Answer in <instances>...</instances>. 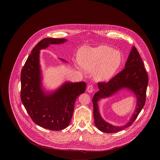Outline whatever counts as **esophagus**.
Returning a JSON list of instances; mask_svg holds the SVG:
<instances>
[{
  "label": "esophagus",
  "instance_id": "1",
  "mask_svg": "<svg viewBox=\"0 0 160 160\" xmlns=\"http://www.w3.org/2000/svg\"><path fill=\"white\" fill-rule=\"evenodd\" d=\"M93 91V86L91 84H89L88 86L87 87V91L89 93H91Z\"/></svg>",
  "mask_w": 160,
  "mask_h": 160
}]
</instances>
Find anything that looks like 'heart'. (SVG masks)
Segmentation results:
<instances>
[{"mask_svg": "<svg viewBox=\"0 0 160 160\" xmlns=\"http://www.w3.org/2000/svg\"><path fill=\"white\" fill-rule=\"evenodd\" d=\"M122 62L121 53L112 48L101 46L82 50L79 63L82 68L93 72V78L98 82H105L113 76Z\"/></svg>", "mask_w": 160, "mask_h": 160, "instance_id": "obj_1", "label": "heart"}]
</instances>
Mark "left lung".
<instances>
[{
  "label": "left lung",
  "instance_id": "8db88e82",
  "mask_svg": "<svg viewBox=\"0 0 160 160\" xmlns=\"http://www.w3.org/2000/svg\"><path fill=\"white\" fill-rule=\"evenodd\" d=\"M148 84V76L143 62L136 48L133 46L125 63V68L107 83H98L99 91L95 93L92 98L94 122L97 128L104 132L113 133L131 125L145 106ZM124 88L132 91L136 96V109L127 124L121 126H114L106 122L101 117L98 102L100 99L110 97Z\"/></svg>",
  "mask_w": 160,
  "mask_h": 160
}]
</instances>
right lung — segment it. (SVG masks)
Masks as SVG:
<instances>
[{"mask_svg": "<svg viewBox=\"0 0 160 160\" xmlns=\"http://www.w3.org/2000/svg\"><path fill=\"white\" fill-rule=\"evenodd\" d=\"M67 41L64 38H52L40 41L32 49L21 72L20 97L26 111L37 125L53 131L62 130L68 126L76 100L83 93L86 86L84 82H65L53 91H46L42 88L40 50L50 44H61Z\"/></svg>", "mask_w": 160, "mask_h": 160, "instance_id": "add662e5", "label": "right lung"}]
</instances>
